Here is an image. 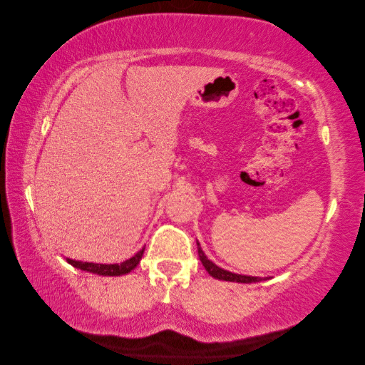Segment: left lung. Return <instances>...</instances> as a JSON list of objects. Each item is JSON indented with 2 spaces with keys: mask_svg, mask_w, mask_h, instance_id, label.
<instances>
[{
  "mask_svg": "<svg viewBox=\"0 0 365 365\" xmlns=\"http://www.w3.org/2000/svg\"><path fill=\"white\" fill-rule=\"evenodd\" d=\"M197 252H199V259L202 262V265L205 267V269L208 271V274L221 279V281H230V282H243V284H251V282H259L262 281V277H252V276H243V274H235L230 273V271L222 269L220 267H216L213 262H210L207 259V255L204 254V251L200 250V246L197 243Z\"/></svg>",
  "mask_w": 365,
  "mask_h": 365,
  "instance_id": "left-lung-1",
  "label": "left lung"
}]
</instances>
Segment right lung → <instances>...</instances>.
<instances>
[{"label":"right lung","mask_w":365,"mask_h":365,"mask_svg":"<svg viewBox=\"0 0 365 365\" xmlns=\"http://www.w3.org/2000/svg\"><path fill=\"white\" fill-rule=\"evenodd\" d=\"M144 254V250L136 252L133 257L122 262V263H114V265H102V263H89V262H78L72 259H66L72 267L80 268L83 271H89V273H96L100 276H122L130 273L131 269L136 268V265L141 260Z\"/></svg>","instance_id":"right-lung-1"}]
</instances>
